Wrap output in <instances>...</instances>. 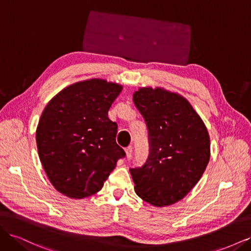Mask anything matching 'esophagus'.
<instances>
[{
	"label": "esophagus",
	"instance_id": "esophagus-1",
	"mask_svg": "<svg viewBox=\"0 0 251 251\" xmlns=\"http://www.w3.org/2000/svg\"><path fill=\"white\" fill-rule=\"evenodd\" d=\"M126 158L130 159L132 157V155H133V148L132 147H127L126 149Z\"/></svg>",
	"mask_w": 251,
	"mask_h": 251
}]
</instances>
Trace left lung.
I'll use <instances>...</instances> for the list:
<instances>
[{
	"label": "left lung",
	"mask_w": 251,
	"mask_h": 251,
	"mask_svg": "<svg viewBox=\"0 0 251 251\" xmlns=\"http://www.w3.org/2000/svg\"><path fill=\"white\" fill-rule=\"evenodd\" d=\"M149 130L150 155L131 169L135 192L154 206L183 199L198 183L210 157L207 128L192 104L162 88H140L133 95Z\"/></svg>",
	"instance_id": "left-lung-1"
}]
</instances>
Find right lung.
Segmentation results:
<instances>
[{"mask_svg": "<svg viewBox=\"0 0 251 251\" xmlns=\"http://www.w3.org/2000/svg\"><path fill=\"white\" fill-rule=\"evenodd\" d=\"M123 86L92 78L57 93L36 128L40 160L57 192L82 199L100 192L125 151L116 143L117 124L108 117Z\"/></svg>", "mask_w": 251, "mask_h": 251, "instance_id": "obj_1", "label": "right lung"}]
</instances>
